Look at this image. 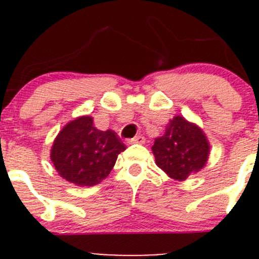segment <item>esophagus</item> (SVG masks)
Segmentation results:
<instances>
[{
  "mask_svg": "<svg viewBox=\"0 0 259 259\" xmlns=\"http://www.w3.org/2000/svg\"><path fill=\"white\" fill-rule=\"evenodd\" d=\"M130 144H144L145 143V138L143 135H138V137L133 138V139L129 140Z\"/></svg>",
  "mask_w": 259,
  "mask_h": 259,
  "instance_id": "esophagus-1",
  "label": "esophagus"
}]
</instances>
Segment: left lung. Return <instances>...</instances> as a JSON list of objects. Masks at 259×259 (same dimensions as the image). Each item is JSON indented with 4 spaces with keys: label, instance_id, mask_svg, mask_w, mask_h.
Instances as JSON below:
<instances>
[{
    "label": "left lung",
    "instance_id": "8db88e82",
    "mask_svg": "<svg viewBox=\"0 0 259 259\" xmlns=\"http://www.w3.org/2000/svg\"><path fill=\"white\" fill-rule=\"evenodd\" d=\"M156 165L170 178L185 180L205 165L209 144L197 125L176 116L168 124L165 134L151 146Z\"/></svg>",
    "mask_w": 259,
    "mask_h": 259
}]
</instances>
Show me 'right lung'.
<instances>
[{
  "label": "right lung",
  "instance_id": "obj_1",
  "mask_svg": "<svg viewBox=\"0 0 259 259\" xmlns=\"http://www.w3.org/2000/svg\"><path fill=\"white\" fill-rule=\"evenodd\" d=\"M125 149L116 133L96 129L93 117L81 116L59 133L51 149V160L67 182L93 187L109 176L117 155Z\"/></svg>",
  "mask_w": 259,
  "mask_h": 259
}]
</instances>
